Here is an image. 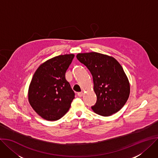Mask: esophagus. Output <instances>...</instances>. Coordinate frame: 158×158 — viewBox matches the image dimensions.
<instances>
[{"label": "esophagus", "mask_w": 158, "mask_h": 158, "mask_svg": "<svg viewBox=\"0 0 158 158\" xmlns=\"http://www.w3.org/2000/svg\"><path fill=\"white\" fill-rule=\"evenodd\" d=\"M83 92H79V93H77V95H78V96H79V97H82V96H83Z\"/></svg>", "instance_id": "esophagus-1"}]
</instances>
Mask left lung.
<instances>
[{"instance_id": "1", "label": "left lung", "mask_w": 158, "mask_h": 158, "mask_svg": "<svg viewBox=\"0 0 158 158\" xmlns=\"http://www.w3.org/2000/svg\"><path fill=\"white\" fill-rule=\"evenodd\" d=\"M76 57L93 76L97 101L92 110L104 117L118 111L130 94V84L119 62L112 56L97 52L78 53Z\"/></svg>"}]
</instances>
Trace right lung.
Instances as JSON below:
<instances>
[{
	"label": "right lung",
	"instance_id": "obj_1",
	"mask_svg": "<svg viewBox=\"0 0 158 158\" xmlns=\"http://www.w3.org/2000/svg\"><path fill=\"white\" fill-rule=\"evenodd\" d=\"M74 57V54L55 56L41 64L33 76L28 101L45 120H59L70 107L75 94L65 75Z\"/></svg>",
	"mask_w": 158,
	"mask_h": 158
}]
</instances>
